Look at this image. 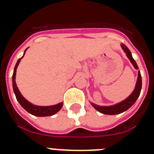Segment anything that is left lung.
Here are the masks:
<instances>
[{
	"label": "left lung",
	"mask_w": 154,
	"mask_h": 154,
	"mask_svg": "<svg viewBox=\"0 0 154 154\" xmlns=\"http://www.w3.org/2000/svg\"><path fill=\"white\" fill-rule=\"evenodd\" d=\"M121 47L124 51V52L126 54V56L130 59V62L133 65V67L135 68L136 69H139L137 62L133 58L132 54L130 50H129V48L124 44H121ZM141 89H142V78H141L140 72L139 71L135 89L130 96H128L126 99H125L124 100L119 102V103H116L115 105H112V106H99V105H96L93 103H91V105L99 112L106 114V115H116V114L122 113V112L129 109L135 103L137 99L140 96Z\"/></svg>",
	"instance_id": "1"
}]
</instances>
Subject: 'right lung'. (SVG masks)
Segmentation results:
<instances>
[{"label":"right lung","mask_w":154,"mask_h":154,"mask_svg":"<svg viewBox=\"0 0 154 154\" xmlns=\"http://www.w3.org/2000/svg\"><path fill=\"white\" fill-rule=\"evenodd\" d=\"M27 49H28V48H26L25 51H24L23 56L17 60V63H16L15 65V67H14V69L13 75H12L13 89L14 92L15 94L16 99H17V100L18 101V103H20V105H21V106H22L24 109L26 110L27 112L31 113V115L35 116H50L55 115V113H57V112L62 109V106H63V103H59L56 105L48 106H41L34 105L31 103H30L29 101H28V100L21 95V93L20 92V91H19L18 88H17V85H16L15 77L16 72H17V66H18L20 62H21V58L24 56V54H25V51H27Z\"/></svg>","instance_id":"right-lung-1"}]
</instances>
